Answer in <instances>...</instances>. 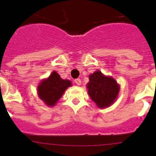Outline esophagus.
Wrapping results in <instances>:
<instances>
[{"label":"esophagus","mask_w":156,"mask_h":156,"mask_svg":"<svg viewBox=\"0 0 156 156\" xmlns=\"http://www.w3.org/2000/svg\"><path fill=\"white\" fill-rule=\"evenodd\" d=\"M75 83H76V84L78 85V86H80V85L81 84V80L80 79H76Z\"/></svg>","instance_id":"1"}]
</instances>
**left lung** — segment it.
I'll list each match as a JSON object with an SVG mask.
<instances>
[{"label":"left lung","mask_w":156,"mask_h":156,"mask_svg":"<svg viewBox=\"0 0 156 156\" xmlns=\"http://www.w3.org/2000/svg\"><path fill=\"white\" fill-rule=\"evenodd\" d=\"M87 88L90 98L100 108H107L113 104L120 89L115 80L105 76L99 70L89 76Z\"/></svg>","instance_id":"8db88e82"}]
</instances>
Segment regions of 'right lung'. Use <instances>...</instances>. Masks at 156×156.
Returning <instances> with one entry per match:
<instances>
[{"label":"right lung","mask_w":156,"mask_h":156,"mask_svg":"<svg viewBox=\"0 0 156 156\" xmlns=\"http://www.w3.org/2000/svg\"><path fill=\"white\" fill-rule=\"evenodd\" d=\"M70 86L71 81L62 79L57 72L53 71L48 79L41 80L37 87L38 97L48 106H55Z\"/></svg>","instance_id":"add662e5"}]
</instances>
